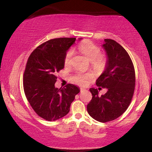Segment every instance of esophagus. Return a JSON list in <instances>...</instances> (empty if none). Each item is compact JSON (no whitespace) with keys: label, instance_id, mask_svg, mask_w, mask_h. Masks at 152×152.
<instances>
[{"label":"esophagus","instance_id":"1","mask_svg":"<svg viewBox=\"0 0 152 152\" xmlns=\"http://www.w3.org/2000/svg\"><path fill=\"white\" fill-rule=\"evenodd\" d=\"M86 91V90L85 88H80L81 92H84V91Z\"/></svg>","mask_w":152,"mask_h":152}]
</instances>
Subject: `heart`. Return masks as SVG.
Returning a JSON list of instances; mask_svg holds the SVG:
<instances>
[{
    "instance_id": "obj_1",
    "label": "heart",
    "mask_w": 152,
    "mask_h": 152,
    "mask_svg": "<svg viewBox=\"0 0 152 152\" xmlns=\"http://www.w3.org/2000/svg\"><path fill=\"white\" fill-rule=\"evenodd\" d=\"M79 49L81 52L84 54V56L92 61V64L96 68L102 67L104 65V60L101 57V50L99 48L96 47L93 44L90 42H84L79 47ZM73 50L70 49L66 54L64 58V64L65 66H68L71 64V59L73 55ZM91 76L89 74H83L79 72L72 77V80L75 82L78 83L81 86L86 85L88 82Z\"/></svg>"
}]
</instances>
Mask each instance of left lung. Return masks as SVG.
Here are the masks:
<instances>
[{"mask_svg": "<svg viewBox=\"0 0 152 152\" xmlns=\"http://www.w3.org/2000/svg\"><path fill=\"white\" fill-rule=\"evenodd\" d=\"M102 47L107 60L96 84L107 92L100 96L97 89L90 88L92 98L87 111L94 119L105 123L119 117L128 107L134 91L135 71L127 52L116 41L105 39Z\"/></svg>", "mask_w": 152, "mask_h": 152, "instance_id": "8db88e82", "label": "left lung"}]
</instances>
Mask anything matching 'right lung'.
Instances as JSON below:
<instances>
[{
	"mask_svg": "<svg viewBox=\"0 0 152 152\" xmlns=\"http://www.w3.org/2000/svg\"><path fill=\"white\" fill-rule=\"evenodd\" d=\"M75 41V38L50 39L31 53L26 65L23 77L26 97L36 114L49 121L66 115L80 92V88L71 83L66 88L55 87L57 72L64 67L66 54Z\"/></svg>",
	"mask_w": 152,
	"mask_h": 152,
	"instance_id": "right-lung-1",
	"label": "right lung"
}]
</instances>
